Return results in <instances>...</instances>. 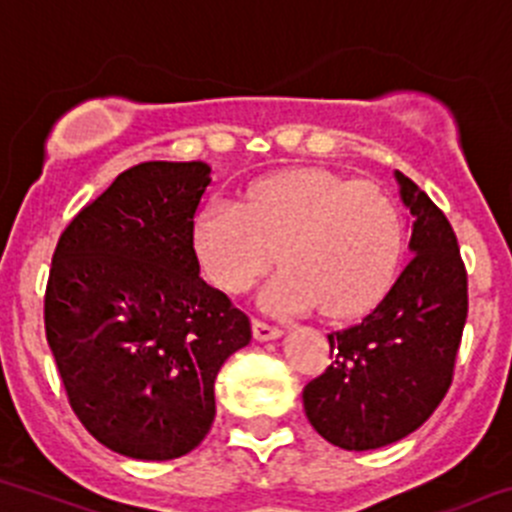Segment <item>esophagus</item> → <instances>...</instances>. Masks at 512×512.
<instances>
[{
  "mask_svg": "<svg viewBox=\"0 0 512 512\" xmlns=\"http://www.w3.org/2000/svg\"><path fill=\"white\" fill-rule=\"evenodd\" d=\"M251 327H253V337H256L259 342H269V340H276V337L284 335V330H281V327L266 325V322H261V320H253Z\"/></svg>",
  "mask_w": 512,
  "mask_h": 512,
  "instance_id": "esophagus-1",
  "label": "esophagus"
}]
</instances>
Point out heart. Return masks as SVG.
<instances>
[{
    "instance_id": "heart-1",
    "label": "heart",
    "mask_w": 512,
    "mask_h": 512,
    "mask_svg": "<svg viewBox=\"0 0 512 512\" xmlns=\"http://www.w3.org/2000/svg\"><path fill=\"white\" fill-rule=\"evenodd\" d=\"M192 246L205 276L243 294L271 269L261 304L274 314L320 307L330 320L368 312L396 279L403 220L396 200L370 180L325 170L266 177L236 203L200 210Z\"/></svg>"
}]
</instances>
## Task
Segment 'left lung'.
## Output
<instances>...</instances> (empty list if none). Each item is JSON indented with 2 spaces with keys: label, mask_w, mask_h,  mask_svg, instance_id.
I'll list each match as a JSON object with an SVG mask.
<instances>
[{
  "label": "left lung",
  "mask_w": 512,
  "mask_h": 512,
  "mask_svg": "<svg viewBox=\"0 0 512 512\" xmlns=\"http://www.w3.org/2000/svg\"><path fill=\"white\" fill-rule=\"evenodd\" d=\"M411 210V256L363 322L332 332L325 373L304 386L314 431L348 452L409 437L452 386L467 322V271L447 215L396 172Z\"/></svg>",
  "instance_id": "8db88e82"
}]
</instances>
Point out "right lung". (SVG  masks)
<instances>
[{
    "instance_id": "right-lung-1",
    "label": "right lung",
    "mask_w": 512,
    "mask_h": 512,
    "mask_svg": "<svg viewBox=\"0 0 512 512\" xmlns=\"http://www.w3.org/2000/svg\"><path fill=\"white\" fill-rule=\"evenodd\" d=\"M205 162H142L70 220L45 289V335L70 409L103 447L164 462L215 419V378L251 322L200 279Z\"/></svg>"
}]
</instances>
